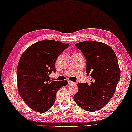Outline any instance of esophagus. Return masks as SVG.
<instances>
[{
  "label": "esophagus",
  "mask_w": 132,
  "mask_h": 132,
  "mask_svg": "<svg viewBox=\"0 0 132 132\" xmlns=\"http://www.w3.org/2000/svg\"><path fill=\"white\" fill-rule=\"evenodd\" d=\"M68 83L69 84H75V82H74L71 81H70V80H68Z\"/></svg>",
  "instance_id": "obj_1"
}]
</instances>
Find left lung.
<instances>
[{
    "instance_id": "obj_1",
    "label": "left lung",
    "mask_w": 132,
    "mask_h": 132,
    "mask_svg": "<svg viewBox=\"0 0 132 132\" xmlns=\"http://www.w3.org/2000/svg\"><path fill=\"white\" fill-rule=\"evenodd\" d=\"M75 46L86 61V73L92 77L89 84L79 83L75 103L88 111L99 110L109 102L120 79L117 58L113 50L105 44L94 41L77 43Z\"/></svg>"
}]
</instances>
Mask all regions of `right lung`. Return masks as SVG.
<instances>
[{
	"mask_svg": "<svg viewBox=\"0 0 132 132\" xmlns=\"http://www.w3.org/2000/svg\"><path fill=\"white\" fill-rule=\"evenodd\" d=\"M69 46L52 40H43L26 50L17 68L20 95L31 109L39 112L49 110L55 102L57 90L68 82L51 80L49 75L56 72L57 57Z\"/></svg>",
	"mask_w": 132,
	"mask_h": 132,
	"instance_id": "right-lung-1",
	"label": "right lung"
}]
</instances>
